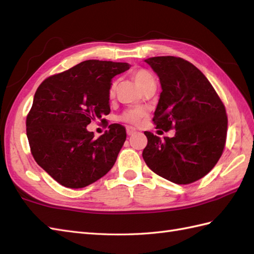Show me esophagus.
I'll return each instance as SVG.
<instances>
[{"label": "esophagus", "instance_id": "1", "mask_svg": "<svg viewBox=\"0 0 254 254\" xmlns=\"http://www.w3.org/2000/svg\"><path fill=\"white\" fill-rule=\"evenodd\" d=\"M135 131H136V130H135L133 127H131V126H127V127H126V132H127L128 135L134 134Z\"/></svg>", "mask_w": 254, "mask_h": 254}]
</instances>
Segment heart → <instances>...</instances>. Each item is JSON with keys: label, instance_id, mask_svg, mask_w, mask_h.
<instances>
[{"label": "heart", "instance_id": "1", "mask_svg": "<svg viewBox=\"0 0 254 254\" xmlns=\"http://www.w3.org/2000/svg\"><path fill=\"white\" fill-rule=\"evenodd\" d=\"M132 78L136 82L137 86H139L141 89H143L146 84H147L150 80L153 79L152 75L145 68H136V70H133L131 73ZM115 92V83H113L110 90H109V94L112 96ZM146 117V109L144 107H132V108H129L123 112L120 117L119 120L121 122H125L128 123L130 125H140L144 118Z\"/></svg>", "mask_w": 254, "mask_h": 254}]
</instances>
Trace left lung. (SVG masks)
Returning a JSON list of instances; mask_svg holds the SVG:
<instances>
[{
    "label": "left lung",
    "instance_id": "1",
    "mask_svg": "<svg viewBox=\"0 0 254 254\" xmlns=\"http://www.w3.org/2000/svg\"><path fill=\"white\" fill-rule=\"evenodd\" d=\"M160 79L162 92L152 122L157 129L176 130L175 136L145 131L143 159L150 170L177 184L201 179L224 151L228 117L224 103L198 68L180 57L145 59Z\"/></svg>",
    "mask_w": 254,
    "mask_h": 254
}]
</instances>
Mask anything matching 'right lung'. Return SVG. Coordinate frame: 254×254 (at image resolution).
<instances>
[{
    "label": "right lung",
    "mask_w": 254,
    "mask_h": 254,
    "mask_svg": "<svg viewBox=\"0 0 254 254\" xmlns=\"http://www.w3.org/2000/svg\"><path fill=\"white\" fill-rule=\"evenodd\" d=\"M129 64L86 60L44 79L26 117L30 152L38 165L68 189H81L101 179L117 161L126 140L120 124L97 139L87 130L91 121L109 114V90L115 75Z\"/></svg>",
    "instance_id": "right-lung-1"
}]
</instances>
